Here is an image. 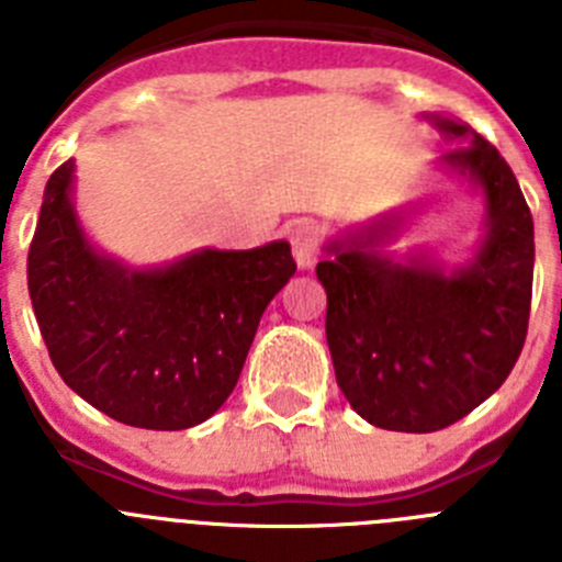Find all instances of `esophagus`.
<instances>
[{"label":"esophagus","instance_id":"obj_1","mask_svg":"<svg viewBox=\"0 0 562 562\" xmlns=\"http://www.w3.org/2000/svg\"><path fill=\"white\" fill-rule=\"evenodd\" d=\"M290 241L297 267H301V270H312L317 256H321V238H317L315 225H312V222H297L290 233Z\"/></svg>","mask_w":562,"mask_h":562}]
</instances>
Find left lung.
<instances>
[{
	"label": "left lung",
	"mask_w": 562,
	"mask_h": 562,
	"mask_svg": "<svg viewBox=\"0 0 562 562\" xmlns=\"http://www.w3.org/2000/svg\"><path fill=\"white\" fill-rule=\"evenodd\" d=\"M453 140L436 168L484 202V233L464 261L385 247L405 213L349 227L324 245L326 342L351 408L382 430L434 434L479 408L509 376L532 304L535 225L513 168L467 123L422 114Z\"/></svg>",
	"instance_id": "left-lung-1"
}]
</instances>
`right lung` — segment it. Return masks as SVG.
<instances>
[{
  "label": "right lung",
  "mask_w": 562,
  "mask_h": 562,
  "mask_svg": "<svg viewBox=\"0 0 562 562\" xmlns=\"http://www.w3.org/2000/svg\"><path fill=\"white\" fill-rule=\"evenodd\" d=\"M292 276L286 241L123 265L83 231L76 160L47 180L27 256L30 301L61 380L146 430L193 428L225 405L258 321Z\"/></svg>",
  "instance_id": "add662e5"
}]
</instances>
